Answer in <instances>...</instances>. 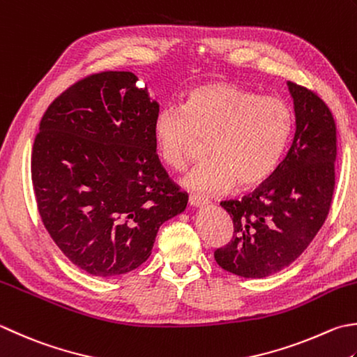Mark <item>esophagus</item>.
<instances>
[{
    "mask_svg": "<svg viewBox=\"0 0 357 357\" xmlns=\"http://www.w3.org/2000/svg\"><path fill=\"white\" fill-rule=\"evenodd\" d=\"M188 202H190V206H193V207H201V206L207 204V198L201 197V195L190 193L188 195Z\"/></svg>",
    "mask_w": 357,
    "mask_h": 357,
    "instance_id": "obj_1",
    "label": "esophagus"
}]
</instances>
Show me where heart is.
I'll return each mask as SVG.
<instances>
[{
    "instance_id": "b5f03b06",
    "label": "heart",
    "mask_w": 357,
    "mask_h": 357,
    "mask_svg": "<svg viewBox=\"0 0 357 357\" xmlns=\"http://www.w3.org/2000/svg\"><path fill=\"white\" fill-rule=\"evenodd\" d=\"M291 135L292 114L284 100L225 82L188 91L183 107H164L153 123L159 156L173 170H184L207 141L211 158L184 181L206 193L266 183L283 160Z\"/></svg>"
}]
</instances>
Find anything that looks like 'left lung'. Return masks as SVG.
<instances>
[{"label":"left lung","mask_w":357,"mask_h":357,"mask_svg":"<svg viewBox=\"0 0 357 357\" xmlns=\"http://www.w3.org/2000/svg\"><path fill=\"white\" fill-rule=\"evenodd\" d=\"M296 131L275 173L241 199L221 201L234 221L226 246L215 250L222 269L263 278L288 268L317 235L336 184V122L316 91L288 82Z\"/></svg>","instance_id":"8db88e82"}]
</instances>
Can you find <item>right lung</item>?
<instances>
[{
  "label": "right lung",
  "mask_w": 357,
  "mask_h": 357,
  "mask_svg": "<svg viewBox=\"0 0 357 357\" xmlns=\"http://www.w3.org/2000/svg\"><path fill=\"white\" fill-rule=\"evenodd\" d=\"M130 71L83 77L45 111L32 146L38 213L59 249L91 275L113 277L150 257L187 195L160 165L159 105Z\"/></svg>",
  "instance_id": "add662e5"
}]
</instances>
